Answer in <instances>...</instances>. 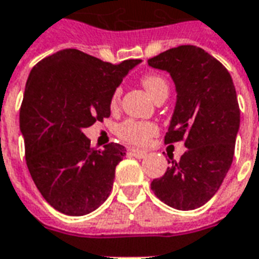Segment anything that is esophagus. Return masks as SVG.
Segmentation results:
<instances>
[{"label": "esophagus", "instance_id": "obj_1", "mask_svg": "<svg viewBox=\"0 0 259 259\" xmlns=\"http://www.w3.org/2000/svg\"><path fill=\"white\" fill-rule=\"evenodd\" d=\"M130 154L136 158H144L147 155V151H143V150H136V148H132L130 150Z\"/></svg>", "mask_w": 259, "mask_h": 259}]
</instances>
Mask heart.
<instances>
[{
  "label": "heart",
  "instance_id": "obj_1",
  "mask_svg": "<svg viewBox=\"0 0 259 259\" xmlns=\"http://www.w3.org/2000/svg\"><path fill=\"white\" fill-rule=\"evenodd\" d=\"M141 84L148 91L152 100H157L159 97H168L169 83L161 74H147L141 79ZM120 100V90L116 89L111 97V107L116 108ZM157 126L151 122H143V120H133L127 119L119 124L116 133L122 140L127 141L130 144H146L150 137L157 133Z\"/></svg>",
  "mask_w": 259,
  "mask_h": 259
}]
</instances>
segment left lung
<instances>
[{
	"label": "left lung",
	"instance_id": "1",
	"mask_svg": "<svg viewBox=\"0 0 259 259\" xmlns=\"http://www.w3.org/2000/svg\"><path fill=\"white\" fill-rule=\"evenodd\" d=\"M166 70L176 89L165 143L186 139L187 151L154 179V194L180 211L200 208L222 185L234 155L240 109L232 76L218 59L195 46L170 48L148 59ZM170 163V161H168Z\"/></svg>",
	"mask_w": 259,
	"mask_h": 259
}]
</instances>
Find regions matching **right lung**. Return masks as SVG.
<instances>
[{
  "mask_svg": "<svg viewBox=\"0 0 259 259\" xmlns=\"http://www.w3.org/2000/svg\"><path fill=\"white\" fill-rule=\"evenodd\" d=\"M141 59L112 65L66 48L31 69L20 108L26 163L50 205L70 217L90 213L112 190L126 148L90 147L83 129L111 115V97Z\"/></svg>",
  "mask_w": 259,
  "mask_h": 259,
  "instance_id": "add662e5",
  "label": "right lung"
}]
</instances>
